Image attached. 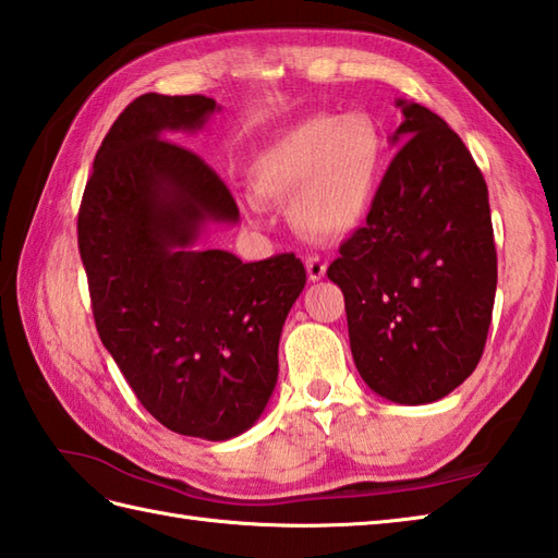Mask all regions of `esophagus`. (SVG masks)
Masks as SVG:
<instances>
[{
	"instance_id": "esophagus-1",
	"label": "esophagus",
	"mask_w": 558,
	"mask_h": 558,
	"mask_svg": "<svg viewBox=\"0 0 558 558\" xmlns=\"http://www.w3.org/2000/svg\"><path fill=\"white\" fill-rule=\"evenodd\" d=\"M304 264H306V272H310V280L316 282L326 276V260H322L318 256H310Z\"/></svg>"
}]
</instances>
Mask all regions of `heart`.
I'll return each mask as SVG.
<instances>
[{
	"instance_id": "heart-1",
	"label": "heart",
	"mask_w": 558,
	"mask_h": 558,
	"mask_svg": "<svg viewBox=\"0 0 558 558\" xmlns=\"http://www.w3.org/2000/svg\"><path fill=\"white\" fill-rule=\"evenodd\" d=\"M386 174V136L366 114H316L256 153L248 170L260 204H290L312 240L350 234L372 210ZM248 213H258L248 204Z\"/></svg>"
}]
</instances>
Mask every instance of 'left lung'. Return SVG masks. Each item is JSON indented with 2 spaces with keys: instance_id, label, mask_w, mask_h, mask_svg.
I'll return each instance as SVG.
<instances>
[{
  "instance_id": "1",
  "label": "left lung",
  "mask_w": 558,
  "mask_h": 558,
  "mask_svg": "<svg viewBox=\"0 0 558 558\" xmlns=\"http://www.w3.org/2000/svg\"><path fill=\"white\" fill-rule=\"evenodd\" d=\"M400 150L366 225L340 244L328 278L345 298L350 348L374 393L400 405L448 396L487 342L496 294L489 192L460 136L398 100Z\"/></svg>"
}]
</instances>
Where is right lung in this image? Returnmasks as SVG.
<instances>
[{"instance_id": "right-lung-1", "label": "right lung", "mask_w": 558, "mask_h": 558, "mask_svg": "<svg viewBox=\"0 0 558 558\" xmlns=\"http://www.w3.org/2000/svg\"><path fill=\"white\" fill-rule=\"evenodd\" d=\"M206 96L129 102L96 153L78 252L98 336L138 402L170 432L225 441L252 426L278 381V342L306 270L194 252L206 222H236L230 189L168 132H196Z\"/></svg>"}]
</instances>
